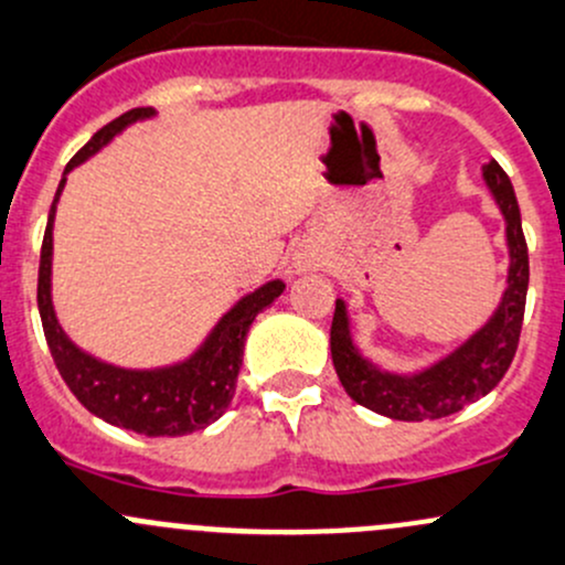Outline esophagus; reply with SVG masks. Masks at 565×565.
Returning <instances> with one entry per match:
<instances>
[{
    "label": "esophagus",
    "instance_id": "1",
    "mask_svg": "<svg viewBox=\"0 0 565 565\" xmlns=\"http://www.w3.org/2000/svg\"><path fill=\"white\" fill-rule=\"evenodd\" d=\"M319 263L313 257H298V267L300 270H308V267H317Z\"/></svg>",
    "mask_w": 565,
    "mask_h": 565
}]
</instances>
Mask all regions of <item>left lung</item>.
Returning <instances> with one entry per match:
<instances>
[{
	"label": "left lung",
	"instance_id": "left-lung-1",
	"mask_svg": "<svg viewBox=\"0 0 565 565\" xmlns=\"http://www.w3.org/2000/svg\"><path fill=\"white\" fill-rule=\"evenodd\" d=\"M484 181L498 207H501L503 218H507L509 257H512L507 281L509 287L503 292L495 317L477 335L468 338L457 352L438 360L427 371L417 373V376H392V373L373 367L354 349L352 335H349L347 306H343V300H335L330 328L332 365H335L343 390L360 406L384 414L390 419H401V423L441 419L484 397L507 376L520 343L531 265H527V243L522 235L518 194H514L512 181L495 159L484 164Z\"/></svg>",
	"mask_w": 565,
	"mask_h": 565
}]
</instances>
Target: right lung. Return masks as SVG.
Here are the masks:
<instances>
[{"label": "right lung", "instance_id": "add662e5", "mask_svg": "<svg viewBox=\"0 0 565 565\" xmlns=\"http://www.w3.org/2000/svg\"><path fill=\"white\" fill-rule=\"evenodd\" d=\"M153 116L151 108H135L124 116L105 124L86 146L75 153L64 168V175L92 153L108 142L113 135L121 132L127 124L138 118ZM64 181H58L56 198L47 213L43 248H40V276H38V308L43 319V332L51 358L62 373L70 392L105 423L124 427V430L142 433V436H186L200 427L216 423L227 412L235 395L237 373L243 365V343L252 328L254 317L265 311L278 295L284 292V281H270L257 292L243 298L230 313H224L216 330L207 335L192 360L159 371H124V367L105 365L81 352L56 322L51 306V252H53V216H56L58 194Z\"/></svg>", "mask_w": 565, "mask_h": 565}]
</instances>
